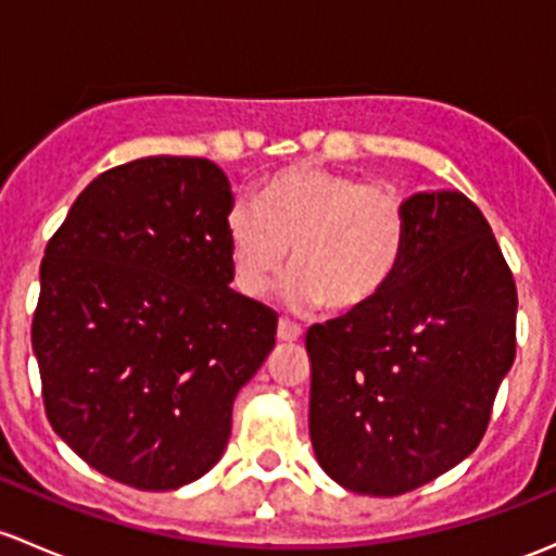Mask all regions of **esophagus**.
Here are the masks:
<instances>
[{"mask_svg":"<svg viewBox=\"0 0 556 556\" xmlns=\"http://www.w3.org/2000/svg\"><path fill=\"white\" fill-rule=\"evenodd\" d=\"M301 336H303V330L295 323H290V319H279V325H277V338H279V341L293 343Z\"/></svg>","mask_w":556,"mask_h":556,"instance_id":"esophagus-1","label":"esophagus"}]
</instances>
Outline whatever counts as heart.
<instances>
[{"label":"heart","instance_id":"b5f03b06","mask_svg":"<svg viewBox=\"0 0 556 556\" xmlns=\"http://www.w3.org/2000/svg\"><path fill=\"white\" fill-rule=\"evenodd\" d=\"M410 210L391 186L367 184L319 165L271 175L258 200H237L226 215L233 285L258 298L288 263L293 306L354 314L372 306L400 274Z\"/></svg>","mask_w":556,"mask_h":556}]
</instances>
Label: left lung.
<instances>
[{
    "mask_svg": "<svg viewBox=\"0 0 556 556\" xmlns=\"http://www.w3.org/2000/svg\"><path fill=\"white\" fill-rule=\"evenodd\" d=\"M405 202L410 239L389 290L306 332L314 455L341 488L383 498L479 445L517 349V288L477 204L460 191Z\"/></svg>",
    "mask_w": 556,
    "mask_h": 556,
    "instance_id": "1",
    "label": "left lung"
}]
</instances>
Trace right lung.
Returning a JSON list of instances; mask_svg holds the SVG:
<instances>
[{"instance_id":"obj_1","label":"right lung","mask_w":556,"mask_h":556,"mask_svg":"<svg viewBox=\"0 0 556 556\" xmlns=\"http://www.w3.org/2000/svg\"><path fill=\"white\" fill-rule=\"evenodd\" d=\"M231 204L213 162L146 156L98 175L47 242L31 325L47 418L116 482L207 475L274 349L277 314L229 288Z\"/></svg>"}]
</instances>
